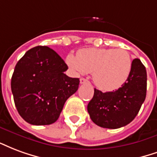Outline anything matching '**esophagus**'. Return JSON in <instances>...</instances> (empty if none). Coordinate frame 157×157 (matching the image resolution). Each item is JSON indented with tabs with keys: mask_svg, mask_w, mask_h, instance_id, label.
<instances>
[{
	"mask_svg": "<svg viewBox=\"0 0 157 157\" xmlns=\"http://www.w3.org/2000/svg\"><path fill=\"white\" fill-rule=\"evenodd\" d=\"M88 83V80L85 79V78H80V83H81V84H83V83Z\"/></svg>",
	"mask_w": 157,
	"mask_h": 157,
	"instance_id": "esophagus-1",
	"label": "esophagus"
}]
</instances>
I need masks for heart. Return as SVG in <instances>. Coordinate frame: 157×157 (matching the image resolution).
<instances>
[{
  "label": "heart",
  "mask_w": 157,
  "mask_h": 157,
  "mask_svg": "<svg viewBox=\"0 0 157 157\" xmlns=\"http://www.w3.org/2000/svg\"><path fill=\"white\" fill-rule=\"evenodd\" d=\"M66 62L78 74L93 73L94 83L105 91L121 88L132 69L131 56L123 48H84L77 56L68 55Z\"/></svg>",
  "instance_id": "b5f03b06"
}]
</instances>
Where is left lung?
<instances>
[{
	"instance_id": "8db88e82",
	"label": "left lung",
	"mask_w": 157,
	"mask_h": 157,
	"mask_svg": "<svg viewBox=\"0 0 157 157\" xmlns=\"http://www.w3.org/2000/svg\"><path fill=\"white\" fill-rule=\"evenodd\" d=\"M146 81V67L139 58H135L130 77L120 89L105 93L94 89L88 105L90 119L97 125L108 129L130 124L145 101Z\"/></svg>"
}]
</instances>
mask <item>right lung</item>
<instances>
[{
  "label": "right lung",
  "mask_w": 157,
  "mask_h": 157,
  "mask_svg": "<svg viewBox=\"0 0 157 157\" xmlns=\"http://www.w3.org/2000/svg\"><path fill=\"white\" fill-rule=\"evenodd\" d=\"M67 64L48 47L28 50L17 62L12 74L11 92L19 115L34 125L57 121L63 105L76 92L79 78L64 74Z\"/></svg>",
  "instance_id": "obj_1"
}]
</instances>
